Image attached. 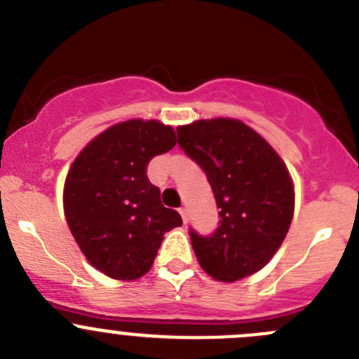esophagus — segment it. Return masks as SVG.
Here are the masks:
<instances>
[{"mask_svg":"<svg viewBox=\"0 0 359 359\" xmlns=\"http://www.w3.org/2000/svg\"><path fill=\"white\" fill-rule=\"evenodd\" d=\"M180 215H182V218H183V222H185L187 224V220H189V218H187V208H180Z\"/></svg>","mask_w":359,"mask_h":359,"instance_id":"34e87169","label":"esophagus"}]
</instances>
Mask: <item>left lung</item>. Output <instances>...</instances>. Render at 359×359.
<instances>
[{
  "mask_svg": "<svg viewBox=\"0 0 359 359\" xmlns=\"http://www.w3.org/2000/svg\"><path fill=\"white\" fill-rule=\"evenodd\" d=\"M176 132L177 144L206 172L220 208V225L211 236L190 229L201 268L220 282L254 275L276 254L294 215V187L284 160L240 119H199Z\"/></svg>",
  "mask_w": 359,
  "mask_h": 359,
  "instance_id": "1",
  "label": "left lung"
}]
</instances>
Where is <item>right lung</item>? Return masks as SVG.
Instances as JSON below:
<instances>
[{"label":"right lung","instance_id":"obj_1","mask_svg":"<svg viewBox=\"0 0 359 359\" xmlns=\"http://www.w3.org/2000/svg\"><path fill=\"white\" fill-rule=\"evenodd\" d=\"M174 144L172 126L128 119L88 142L68 169L65 218L81 252L104 275L141 278L151 269L163 234L183 224L146 176L149 160Z\"/></svg>","mask_w":359,"mask_h":359}]
</instances>
